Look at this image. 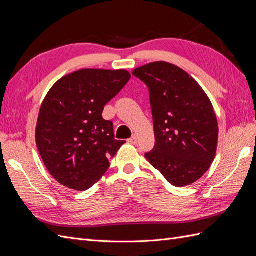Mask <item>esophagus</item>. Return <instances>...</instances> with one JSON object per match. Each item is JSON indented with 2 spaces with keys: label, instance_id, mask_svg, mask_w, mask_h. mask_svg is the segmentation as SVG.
Here are the masks:
<instances>
[{
  "label": "esophagus",
  "instance_id": "esophagus-1",
  "mask_svg": "<svg viewBox=\"0 0 256 256\" xmlns=\"http://www.w3.org/2000/svg\"><path fill=\"white\" fill-rule=\"evenodd\" d=\"M128 142H129V143H131V144H134V145H136V144H138V138H136V136H134L132 138H129Z\"/></svg>",
  "mask_w": 256,
  "mask_h": 256
}]
</instances>
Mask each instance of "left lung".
<instances>
[{
    "label": "left lung",
    "instance_id": "obj_1",
    "mask_svg": "<svg viewBox=\"0 0 256 256\" xmlns=\"http://www.w3.org/2000/svg\"><path fill=\"white\" fill-rule=\"evenodd\" d=\"M132 74L150 90L154 147L145 158L175 187H184L210 168L218 145V122L210 100L182 68L154 62Z\"/></svg>",
    "mask_w": 256,
    "mask_h": 256
}]
</instances>
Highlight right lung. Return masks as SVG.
<instances>
[{
	"label": "right lung",
	"instance_id": "1",
	"mask_svg": "<svg viewBox=\"0 0 256 256\" xmlns=\"http://www.w3.org/2000/svg\"><path fill=\"white\" fill-rule=\"evenodd\" d=\"M130 78L124 69H81L60 79L44 99L36 145L49 173L65 187L90 188L125 143L115 140L102 111Z\"/></svg>",
	"mask_w": 256,
	"mask_h": 256
}]
</instances>
